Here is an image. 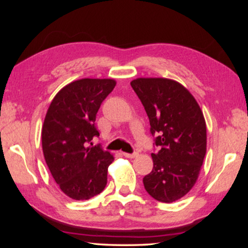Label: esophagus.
<instances>
[{"mask_svg": "<svg viewBox=\"0 0 248 248\" xmlns=\"http://www.w3.org/2000/svg\"><path fill=\"white\" fill-rule=\"evenodd\" d=\"M123 155H124V156H125V157H128V158H132V157H136L137 155H138V153L137 152H133V153L123 152Z\"/></svg>", "mask_w": 248, "mask_h": 248, "instance_id": "34e87169", "label": "esophagus"}]
</instances>
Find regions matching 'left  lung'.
Masks as SVG:
<instances>
[{"instance_id": "1", "label": "left lung", "mask_w": 248, "mask_h": 248, "mask_svg": "<svg viewBox=\"0 0 248 248\" xmlns=\"http://www.w3.org/2000/svg\"><path fill=\"white\" fill-rule=\"evenodd\" d=\"M146 111L154 137L153 170L143 177L148 194L170 203L189 191L207 150V128L198 103L169 78H137L130 83Z\"/></svg>"}]
</instances>
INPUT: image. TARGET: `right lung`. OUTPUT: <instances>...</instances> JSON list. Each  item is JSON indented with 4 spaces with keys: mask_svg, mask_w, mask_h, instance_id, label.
<instances>
[{
    "mask_svg": "<svg viewBox=\"0 0 248 248\" xmlns=\"http://www.w3.org/2000/svg\"><path fill=\"white\" fill-rule=\"evenodd\" d=\"M115 86L108 78L74 81L56 95L46 115L41 131L46 163L60 189L74 200L90 199L106 187L114 156L100 144H90L99 136L98 109Z\"/></svg>",
    "mask_w": 248,
    "mask_h": 248,
    "instance_id": "obj_1",
    "label": "right lung"
}]
</instances>
